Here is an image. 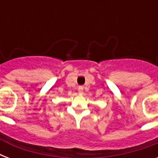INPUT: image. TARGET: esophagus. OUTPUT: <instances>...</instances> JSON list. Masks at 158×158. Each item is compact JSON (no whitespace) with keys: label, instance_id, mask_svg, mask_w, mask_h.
Returning <instances> with one entry per match:
<instances>
[{"label":"esophagus","instance_id":"obj_1","mask_svg":"<svg viewBox=\"0 0 158 158\" xmlns=\"http://www.w3.org/2000/svg\"><path fill=\"white\" fill-rule=\"evenodd\" d=\"M83 92H84V87L79 86V94H83Z\"/></svg>","mask_w":158,"mask_h":158}]
</instances>
